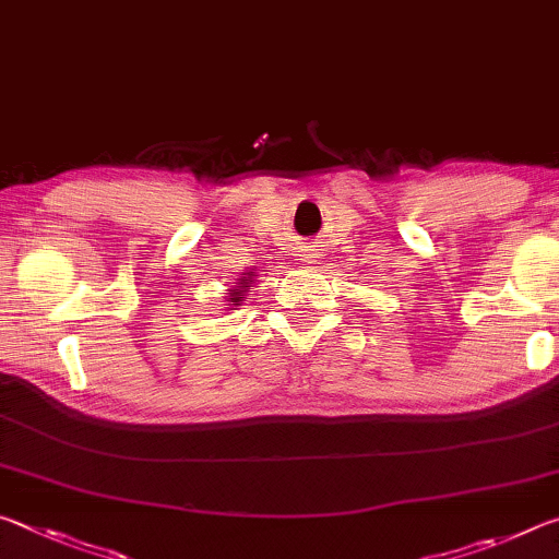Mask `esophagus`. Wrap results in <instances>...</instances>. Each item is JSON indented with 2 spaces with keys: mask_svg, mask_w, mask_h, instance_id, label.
Wrapping results in <instances>:
<instances>
[{
  "mask_svg": "<svg viewBox=\"0 0 559 559\" xmlns=\"http://www.w3.org/2000/svg\"><path fill=\"white\" fill-rule=\"evenodd\" d=\"M306 257H308V259H318V253H306Z\"/></svg>",
  "mask_w": 559,
  "mask_h": 559,
  "instance_id": "esophagus-1",
  "label": "esophagus"
}]
</instances>
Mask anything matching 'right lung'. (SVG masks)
I'll list each match as a JSON object with an SVG mask.
<instances>
[{"label":"right lung","mask_w":559,"mask_h":559,"mask_svg":"<svg viewBox=\"0 0 559 559\" xmlns=\"http://www.w3.org/2000/svg\"><path fill=\"white\" fill-rule=\"evenodd\" d=\"M249 278H251V273H249V276H246V273H243L241 281H239V286H236V290L231 293V306H239V296H241L246 288H249Z\"/></svg>","instance_id":"right-lung-1"}]
</instances>
